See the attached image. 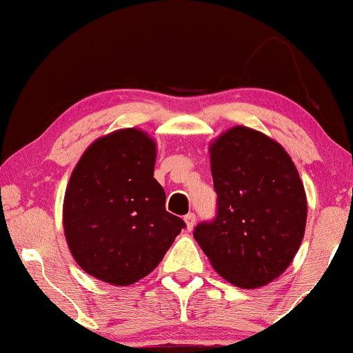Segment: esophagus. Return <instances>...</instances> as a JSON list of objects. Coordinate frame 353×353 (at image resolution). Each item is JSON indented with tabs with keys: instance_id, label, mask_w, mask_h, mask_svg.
Masks as SVG:
<instances>
[{
	"instance_id": "esophagus-1",
	"label": "esophagus",
	"mask_w": 353,
	"mask_h": 353,
	"mask_svg": "<svg viewBox=\"0 0 353 353\" xmlns=\"http://www.w3.org/2000/svg\"><path fill=\"white\" fill-rule=\"evenodd\" d=\"M184 222H185V228H188V230H192L194 224H196V214H188V216L184 217Z\"/></svg>"
}]
</instances>
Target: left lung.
Masks as SVG:
<instances>
[{"mask_svg":"<svg viewBox=\"0 0 353 353\" xmlns=\"http://www.w3.org/2000/svg\"><path fill=\"white\" fill-rule=\"evenodd\" d=\"M209 152L217 212L196 225L194 239L228 282L265 285L290 265L305 232L297 168L277 141L245 125L219 136Z\"/></svg>","mask_w":353,"mask_h":353,"instance_id":"1","label":"left lung"}]
</instances>
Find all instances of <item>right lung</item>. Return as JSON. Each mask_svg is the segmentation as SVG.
Masks as SVG:
<instances>
[{
	"mask_svg": "<svg viewBox=\"0 0 353 353\" xmlns=\"http://www.w3.org/2000/svg\"><path fill=\"white\" fill-rule=\"evenodd\" d=\"M156 154L144 131L119 129L89 145L71 174L64 236L78 265L99 281H141L185 228L165 210V192L154 179Z\"/></svg>",
	"mask_w": 353,
	"mask_h": 353,
	"instance_id": "obj_1",
	"label": "right lung"
}]
</instances>
